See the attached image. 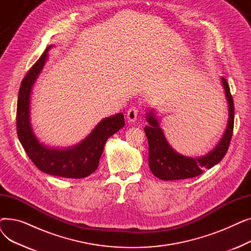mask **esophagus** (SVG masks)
<instances>
[{
    "label": "esophagus",
    "mask_w": 251,
    "mask_h": 251,
    "mask_svg": "<svg viewBox=\"0 0 251 251\" xmlns=\"http://www.w3.org/2000/svg\"><path fill=\"white\" fill-rule=\"evenodd\" d=\"M138 114H139V111H138V109H137L136 107H131V108L127 111V114H126L128 122L134 123V122L137 120Z\"/></svg>",
    "instance_id": "obj_1"
}]
</instances>
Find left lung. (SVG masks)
Here are the masks:
<instances>
[{"label":"left lung","mask_w":251,"mask_h":251,"mask_svg":"<svg viewBox=\"0 0 251 251\" xmlns=\"http://www.w3.org/2000/svg\"><path fill=\"white\" fill-rule=\"evenodd\" d=\"M221 81L228 102V123L217 146L205 155L191 157L177 152L169 144L154 111L149 110L146 117L149 125L144 127V132L149 141L150 169L155 177L166 181L193 178L219 164L225 156L233 134L234 103L227 80L221 77Z\"/></svg>","instance_id":"1"}]
</instances>
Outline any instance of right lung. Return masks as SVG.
I'll return each mask as SVG.
<instances>
[{"label":"right lung","instance_id":"add662e5","mask_svg":"<svg viewBox=\"0 0 251 251\" xmlns=\"http://www.w3.org/2000/svg\"><path fill=\"white\" fill-rule=\"evenodd\" d=\"M50 48L51 45L46 49L21 82L17 101V134L29 159L42 172L80 179L98 169L105 141L125 125L124 115L119 113L102 119L83 140L70 148H52L39 141L30 123V96L36 79L48 61Z\"/></svg>","mask_w":251,"mask_h":251}]
</instances>
